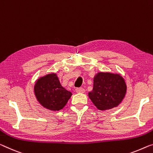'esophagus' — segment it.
Instances as JSON below:
<instances>
[{
  "label": "esophagus",
  "mask_w": 153,
  "mask_h": 153,
  "mask_svg": "<svg viewBox=\"0 0 153 153\" xmlns=\"http://www.w3.org/2000/svg\"><path fill=\"white\" fill-rule=\"evenodd\" d=\"M76 91L77 93H84L85 92V89L83 88H77L76 89Z\"/></svg>",
  "instance_id": "esophagus-1"
}]
</instances>
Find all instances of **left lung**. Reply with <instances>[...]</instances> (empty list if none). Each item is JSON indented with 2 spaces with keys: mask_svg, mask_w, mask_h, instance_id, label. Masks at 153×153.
<instances>
[{
  "mask_svg": "<svg viewBox=\"0 0 153 153\" xmlns=\"http://www.w3.org/2000/svg\"><path fill=\"white\" fill-rule=\"evenodd\" d=\"M126 85L119 74L100 72L94 79L93 90L89 97L100 110H107L117 107L126 94Z\"/></svg>",
  "mask_w": 153,
  "mask_h": 153,
  "instance_id": "left-lung-1",
  "label": "left lung"
}]
</instances>
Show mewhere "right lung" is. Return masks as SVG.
Wrapping results in <instances>:
<instances>
[{
	"instance_id": "right-lung-1",
	"label": "right lung",
	"mask_w": 153,
	"mask_h": 153,
	"mask_svg": "<svg viewBox=\"0 0 153 153\" xmlns=\"http://www.w3.org/2000/svg\"><path fill=\"white\" fill-rule=\"evenodd\" d=\"M34 91L42 106L53 111L62 109L72 96L70 91L62 86L55 74H47L37 80Z\"/></svg>"
}]
</instances>
